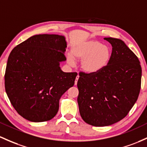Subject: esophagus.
I'll return each instance as SVG.
<instances>
[{"label":"esophagus","instance_id":"1","mask_svg":"<svg viewBox=\"0 0 147 147\" xmlns=\"http://www.w3.org/2000/svg\"><path fill=\"white\" fill-rule=\"evenodd\" d=\"M79 77H80V75H77V77H76V80H75V85H77V81H78V80H79Z\"/></svg>","mask_w":147,"mask_h":147}]
</instances>
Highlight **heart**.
Returning a JSON list of instances; mask_svg holds the SVG:
<instances>
[{
	"label": "heart",
	"mask_w": 147,
	"mask_h": 147,
	"mask_svg": "<svg viewBox=\"0 0 147 147\" xmlns=\"http://www.w3.org/2000/svg\"><path fill=\"white\" fill-rule=\"evenodd\" d=\"M111 58V51L107 46L94 40L78 42L71 47V54L67 56L69 65L74 66L76 60L81 61V68L88 74L99 72L106 66Z\"/></svg>",
	"instance_id": "b5f03b06"
}]
</instances>
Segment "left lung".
Here are the masks:
<instances>
[{
	"mask_svg": "<svg viewBox=\"0 0 147 147\" xmlns=\"http://www.w3.org/2000/svg\"><path fill=\"white\" fill-rule=\"evenodd\" d=\"M104 40L112 47L107 65L97 73L80 72L77 82L80 115L86 123L97 127L112 125L126 117L141 88L138 58L123 40Z\"/></svg>",
	"mask_w": 147,
	"mask_h": 147,
	"instance_id": "1",
	"label": "left lung"
}]
</instances>
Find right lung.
<instances>
[{
    "label": "right lung",
    "mask_w": 147,
    "mask_h": 147,
    "mask_svg": "<svg viewBox=\"0 0 147 147\" xmlns=\"http://www.w3.org/2000/svg\"><path fill=\"white\" fill-rule=\"evenodd\" d=\"M65 38L56 34L30 37L9 54L5 87L15 110L26 120L42 122L57 114L62 95L75 84L77 72H64Z\"/></svg>",
    "instance_id": "obj_1"
}]
</instances>
